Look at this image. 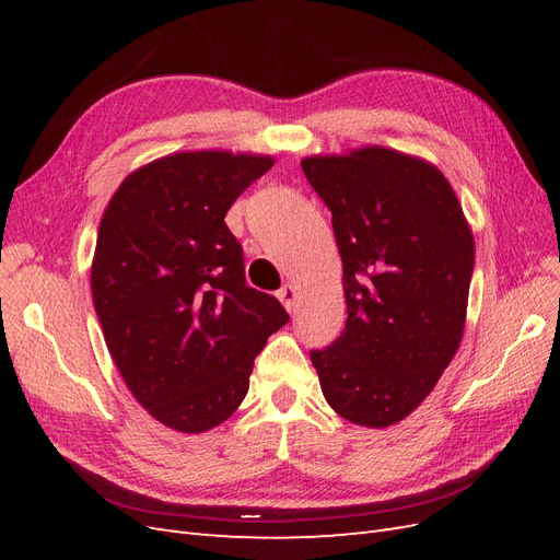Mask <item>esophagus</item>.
Listing matches in <instances>:
<instances>
[{
	"mask_svg": "<svg viewBox=\"0 0 560 560\" xmlns=\"http://www.w3.org/2000/svg\"><path fill=\"white\" fill-rule=\"evenodd\" d=\"M278 299L282 301V306L290 311V313H294L296 311V306H299V299H301V290L296 284H284L282 290L278 292Z\"/></svg>",
	"mask_w": 560,
	"mask_h": 560,
	"instance_id": "esophagus-1",
	"label": "esophagus"
}]
</instances>
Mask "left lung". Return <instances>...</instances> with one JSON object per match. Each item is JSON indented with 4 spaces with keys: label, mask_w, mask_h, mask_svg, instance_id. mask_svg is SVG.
Returning <instances> with one entry per match:
<instances>
[{
    "label": "left lung",
    "mask_w": 560,
    "mask_h": 560,
    "mask_svg": "<svg viewBox=\"0 0 560 560\" xmlns=\"http://www.w3.org/2000/svg\"><path fill=\"white\" fill-rule=\"evenodd\" d=\"M343 261L346 329L313 350L322 395L362 428H389L432 393L460 348L474 235L436 165L369 144L306 156Z\"/></svg>",
    "instance_id": "8db88e82"
}]
</instances>
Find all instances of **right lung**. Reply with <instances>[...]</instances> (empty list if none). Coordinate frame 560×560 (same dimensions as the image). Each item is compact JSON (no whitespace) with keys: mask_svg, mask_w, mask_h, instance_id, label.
Returning a JSON list of instances; mask_svg holds the SVG:
<instances>
[{"mask_svg":"<svg viewBox=\"0 0 560 560\" xmlns=\"http://www.w3.org/2000/svg\"><path fill=\"white\" fill-rule=\"evenodd\" d=\"M276 159L177 151L132 171L97 231L91 290L132 397L165 428L198 434L233 416L254 358L287 311L245 282L224 217Z\"/></svg>","mask_w":560,"mask_h":560,"instance_id":"obj_1","label":"right lung"}]
</instances>
